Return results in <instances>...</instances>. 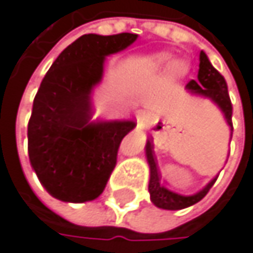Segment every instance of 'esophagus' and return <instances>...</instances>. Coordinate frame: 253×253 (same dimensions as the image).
Here are the masks:
<instances>
[{
    "label": "esophagus",
    "instance_id": "1",
    "mask_svg": "<svg viewBox=\"0 0 253 253\" xmlns=\"http://www.w3.org/2000/svg\"><path fill=\"white\" fill-rule=\"evenodd\" d=\"M148 119H149V113H148V111H139V113H137V120L146 122Z\"/></svg>",
    "mask_w": 253,
    "mask_h": 253
}]
</instances>
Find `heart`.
<instances>
[{"label":"heart","instance_id":"1","mask_svg":"<svg viewBox=\"0 0 253 253\" xmlns=\"http://www.w3.org/2000/svg\"><path fill=\"white\" fill-rule=\"evenodd\" d=\"M142 72L148 76H158L169 72L171 79H183L187 76L190 67L189 63L184 60H174L173 54L170 52H155L145 57L140 63Z\"/></svg>","mask_w":253,"mask_h":253}]
</instances>
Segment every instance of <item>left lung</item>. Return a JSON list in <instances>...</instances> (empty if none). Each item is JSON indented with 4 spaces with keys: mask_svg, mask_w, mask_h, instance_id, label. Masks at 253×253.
I'll return each mask as SVG.
<instances>
[{
    "mask_svg": "<svg viewBox=\"0 0 253 253\" xmlns=\"http://www.w3.org/2000/svg\"><path fill=\"white\" fill-rule=\"evenodd\" d=\"M184 89L190 95L207 98L212 104H215L220 108V111L223 113L228 127H230V133L233 134V125H231L233 107H231V101H230V96H228L227 83H226L224 77L214 69V66L211 64L208 55L204 51L199 52L198 79L196 80H190L186 84ZM231 134H230V139H231ZM145 155H146V161H148V166H149V184H148V190H149L151 202L155 207L161 208V210L177 211V210H183V208L195 205L196 202H199L208 193V190L212 187V184L215 183V180L218 177H214L208 184H205L201 190H198L193 195H180L177 192H173V190L167 189L161 183L160 173H158V169H157V163H155V158H154L152 143L149 140H146Z\"/></svg>",
    "mask_w": 253,
    "mask_h": 253,
    "instance_id": "obj_1",
    "label": "left lung"
}]
</instances>
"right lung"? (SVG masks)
<instances>
[{
	"label": "right lung",
	"mask_w": 253,
	"mask_h": 253,
	"mask_svg": "<svg viewBox=\"0 0 253 253\" xmlns=\"http://www.w3.org/2000/svg\"><path fill=\"white\" fill-rule=\"evenodd\" d=\"M136 39V33L83 35L43 77L27 126V149L33 171L52 198L83 204L105 189L119 146L136 123L93 120L92 95L102 82L107 57Z\"/></svg>",
	"instance_id": "right-lung-1"
}]
</instances>
